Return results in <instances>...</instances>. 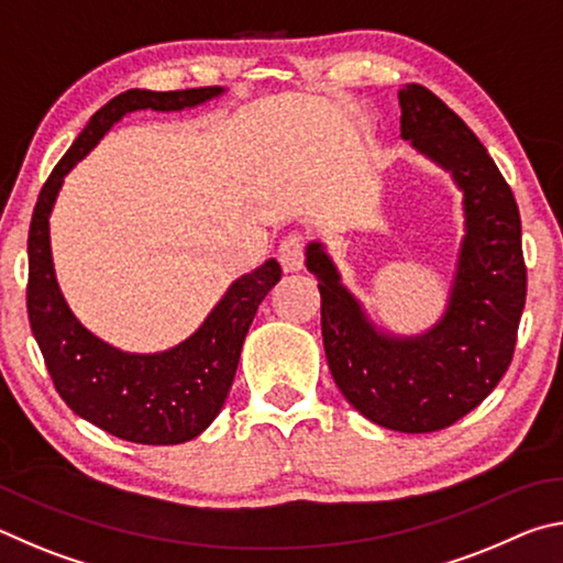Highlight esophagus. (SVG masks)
Listing matches in <instances>:
<instances>
[{
    "mask_svg": "<svg viewBox=\"0 0 563 563\" xmlns=\"http://www.w3.org/2000/svg\"><path fill=\"white\" fill-rule=\"evenodd\" d=\"M278 261H280L285 273H295V271L302 268V263H305V238L300 233H290L288 238H283V243L278 247Z\"/></svg>",
    "mask_w": 563,
    "mask_h": 563,
    "instance_id": "obj_1",
    "label": "esophagus"
}]
</instances>
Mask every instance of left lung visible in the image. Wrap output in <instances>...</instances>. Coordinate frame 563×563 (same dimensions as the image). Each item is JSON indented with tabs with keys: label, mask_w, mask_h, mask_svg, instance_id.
Here are the masks:
<instances>
[{
	"label": "left lung",
	"mask_w": 563,
	"mask_h": 563,
	"mask_svg": "<svg viewBox=\"0 0 563 563\" xmlns=\"http://www.w3.org/2000/svg\"><path fill=\"white\" fill-rule=\"evenodd\" d=\"M399 136L450 170L462 190L464 238L450 300L422 335L377 330L312 241L305 265L320 280L322 345L332 379L369 422L422 434L454 424L507 373L527 302L521 218L507 180L470 126L419 84L399 89Z\"/></svg>",
	"instance_id": "obj_1"
}]
</instances>
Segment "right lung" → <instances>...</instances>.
<instances>
[{
  "label": "right lung",
  "mask_w": 563,
  "mask_h": 563,
  "mask_svg": "<svg viewBox=\"0 0 563 563\" xmlns=\"http://www.w3.org/2000/svg\"><path fill=\"white\" fill-rule=\"evenodd\" d=\"M225 89H129L89 119L54 166L34 206L30 225L26 310L36 345L56 393L87 422L136 444H180L201 434L223 409L233 385L247 328L265 295L280 280L278 261L238 278L194 335L180 345L139 355L109 345L81 325L54 275L49 216L64 176L131 111H184L221 97Z\"/></svg>",
  "instance_id": "obj_1"
}]
</instances>
